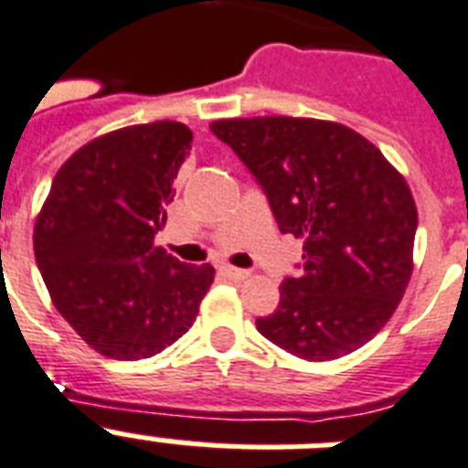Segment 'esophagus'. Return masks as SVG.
Segmentation results:
<instances>
[{
    "label": "esophagus",
    "instance_id": "esophagus-1",
    "mask_svg": "<svg viewBox=\"0 0 468 468\" xmlns=\"http://www.w3.org/2000/svg\"><path fill=\"white\" fill-rule=\"evenodd\" d=\"M221 271L226 273L228 278H233V281H245V278H250V271L245 269H235V266H221Z\"/></svg>",
    "mask_w": 468,
    "mask_h": 468
}]
</instances>
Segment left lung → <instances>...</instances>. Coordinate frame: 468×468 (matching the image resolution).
<instances>
[{"label":"left lung","mask_w":468,"mask_h":468,"mask_svg":"<svg viewBox=\"0 0 468 468\" xmlns=\"http://www.w3.org/2000/svg\"><path fill=\"white\" fill-rule=\"evenodd\" d=\"M211 133L257 178L281 233L304 242L302 273L281 282V304L257 331L309 361L367 345L411 278L416 204L390 161L347 125L259 116Z\"/></svg>","instance_id":"obj_1"}]
</instances>
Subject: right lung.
Instances as JSON below:
<instances>
[{
  "label": "right lung",
  "instance_id": "add662e5",
  "mask_svg": "<svg viewBox=\"0 0 468 468\" xmlns=\"http://www.w3.org/2000/svg\"><path fill=\"white\" fill-rule=\"evenodd\" d=\"M190 149L178 121L94 137L58 168L35 221V261L54 307L109 359L174 345L214 282V266L183 264L154 245Z\"/></svg>",
  "mask_w": 468,
  "mask_h": 468
}]
</instances>
